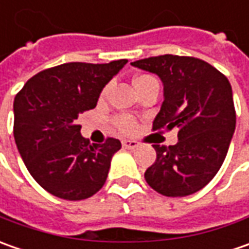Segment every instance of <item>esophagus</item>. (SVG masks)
Returning <instances> with one entry per match:
<instances>
[{
	"label": "esophagus",
	"mask_w": 249,
	"mask_h": 249,
	"mask_svg": "<svg viewBox=\"0 0 249 249\" xmlns=\"http://www.w3.org/2000/svg\"><path fill=\"white\" fill-rule=\"evenodd\" d=\"M122 144H123L124 148L127 149H136L140 145V142L139 141H136V140H123Z\"/></svg>",
	"instance_id": "esophagus-1"
}]
</instances>
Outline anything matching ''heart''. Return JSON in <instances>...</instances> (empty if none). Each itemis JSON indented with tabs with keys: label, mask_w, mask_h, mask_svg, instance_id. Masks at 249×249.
Returning a JSON list of instances; mask_svg holds the SVG:
<instances>
[{
	"label": "heart",
	"mask_w": 249,
	"mask_h": 249,
	"mask_svg": "<svg viewBox=\"0 0 249 249\" xmlns=\"http://www.w3.org/2000/svg\"><path fill=\"white\" fill-rule=\"evenodd\" d=\"M152 83L158 82H157L155 77H152V76H149V74H141V76H137V77L133 80V84H134L136 90L139 91V92L142 90V89H145L147 86L152 84ZM105 92H107V89L104 90V94H105ZM115 124H116L122 131H124V133H130V131H133V130L136 129V122H134V119L130 118V116H126V115L118 116V118L115 119Z\"/></svg>",
	"instance_id": "obj_1"
}]
</instances>
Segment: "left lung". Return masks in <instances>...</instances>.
Returning a JSON list of instances; mask_svg holds the SVG:
<instances>
[{
  "label": "left lung",
  "instance_id": "left-lung-1",
  "mask_svg": "<svg viewBox=\"0 0 249 249\" xmlns=\"http://www.w3.org/2000/svg\"><path fill=\"white\" fill-rule=\"evenodd\" d=\"M158 74L163 102L152 130L177 129L175 145H158L145 180L159 194L186 196L215 177L235 129L231 86L223 73L193 56L159 55L131 62Z\"/></svg>",
  "mask_w": 249,
  "mask_h": 249
}]
</instances>
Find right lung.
<instances>
[{"mask_svg": "<svg viewBox=\"0 0 249 249\" xmlns=\"http://www.w3.org/2000/svg\"><path fill=\"white\" fill-rule=\"evenodd\" d=\"M127 63L69 62L29 79L14 101L16 147L33 178L50 194L80 201L107 181L110 159L122 144H90L79 115L94 109L102 89Z\"/></svg>", "mask_w": 249, "mask_h": 249, "instance_id": "add662e5", "label": "right lung"}]
</instances>
